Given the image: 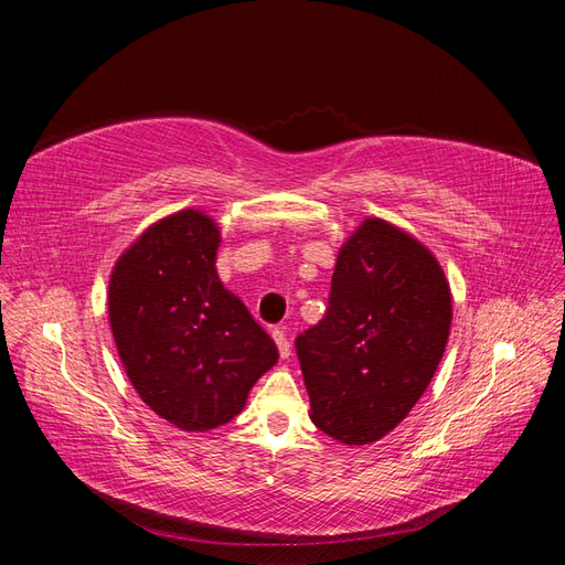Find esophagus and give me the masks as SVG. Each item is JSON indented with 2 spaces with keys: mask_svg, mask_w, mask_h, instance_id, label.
I'll list each match as a JSON object with an SVG mask.
<instances>
[{
  "mask_svg": "<svg viewBox=\"0 0 565 565\" xmlns=\"http://www.w3.org/2000/svg\"><path fill=\"white\" fill-rule=\"evenodd\" d=\"M273 339H276L278 351H280V358H289V353H292V347H289V339H287L285 330H280V328L273 330Z\"/></svg>",
  "mask_w": 565,
  "mask_h": 565,
  "instance_id": "1",
  "label": "esophagus"
}]
</instances>
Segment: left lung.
Listing matches in <instances>:
<instances>
[{
    "instance_id": "1",
    "label": "left lung",
    "mask_w": 565,
    "mask_h": 565,
    "mask_svg": "<svg viewBox=\"0 0 565 565\" xmlns=\"http://www.w3.org/2000/svg\"><path fill=\"white\" fill-rule=\"evenodd\" d=\"M450 324L434 252L386 218L361 221L339 247L328 313L297 337L311 422L344 446L382 440L431 384Z\"/></svg>"
}]
</instances>
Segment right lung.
Listing matches in <instances>:
<instances>
[{
	"mask_svg": "<svg viewBox=\"0 0 565 565\" xmlns=\"http://www.w3.org/2000/svg\"><path fill=\"white\" fill-rule=\"evenodd\" d=\"M221 231L204 210L150 224L117 256L108 320L141 401L172 426L204 434L243 413L278 349L216 273Z\"/></svg>",
	"mask_w": 565,
	"mask_h": 565,
	"instance_id": "1",
	"label": "right lung"
}]
</instances>
